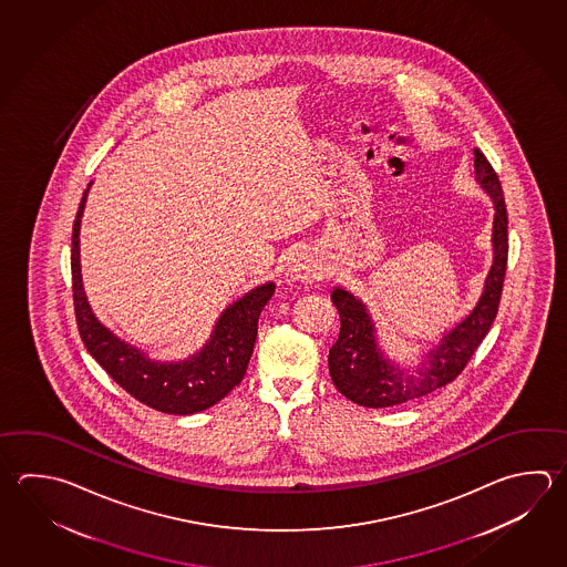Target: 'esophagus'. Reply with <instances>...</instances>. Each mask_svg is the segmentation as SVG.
<instances>
[{
    "label": "esophagus",
    "mask_w": 567,
    "mask_h": 567,
    "mask_svg": "<svg viewBox=\"0 0 567 567\" xmlns=\"http://www.w3.org/2000/svg\"><path fill=\"white\" fill-rule=\"evenodd\" d=\"M319 275H321V267L312 258L305 257V255L299 257V260L290 268V277L297 278V280H305V282L319 278Z\"/></svg>",
    "instance_id": "34e87169"
}]
</instances>
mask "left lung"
Here are the masks:
<instances>
[{
	"instance_id": "8db88e82",
	"label": "left lung",
	"mask_w": 567,
	"mask_h": 567,
	"mask_svg": "<svg viewBox=\"0 0 567 567\" xmlns=\"http://www.w3.org/2000/svg\"><path fill=\"white\" fill-rule=\"evenodd\" d=\"M475 178L492 194L495 204L493 218L492 270L477 307L465 321L445 334L435 351L427 353L425 363L417 371L391 364L374 342V327L361 300L347 290H332V305L339 310L341 332L329 351V373L332 383L353 403L369 409L401 405L419 396L429 395L449 385L467 367L481 341L492 329L502 300L503 280L507 270V208L503 198L502 182L493 171L487 156L475 148Z\"/></svg>"
}]
</instances>
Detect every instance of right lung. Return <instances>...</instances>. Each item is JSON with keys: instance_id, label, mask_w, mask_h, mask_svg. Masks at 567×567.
Segmentation results:
<instances>
[{"instance_id": "obj_1", "label": "right lung", "mask_w": 567, "mask_h": 567, "mask_svg": "<svg viewBox=\"0 0 567 567\" xmlns=\"http://www.w3.org/2000/svg\"><path fill=\"white\" fill-rule=\"evenodd\" d=\"M86 193L78 206L72 235V292L78 331L87 353L116 383L140 403L171 415H190L223 401L245 379L257 341L258 317L275 292V282L262 285L236 300L216 322L213 339L190 361L158 364L118 341L104 329L87 305L80 277V218Z\"/></svg>"}]
</instances>
